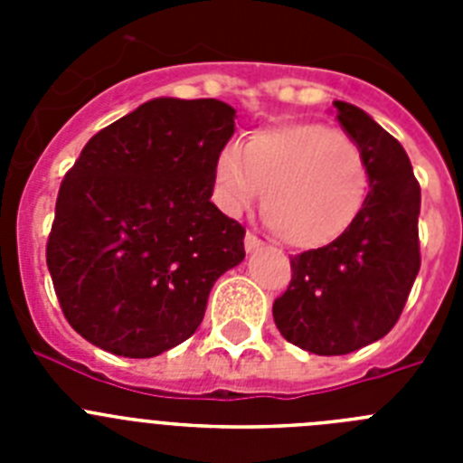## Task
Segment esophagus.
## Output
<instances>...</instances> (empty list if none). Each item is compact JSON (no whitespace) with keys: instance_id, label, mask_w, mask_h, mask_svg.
I'll return each instance as SVG.
<instances>
[{"instance_id":"1","label":"esophagus","mask_w":463,"mask_h":463,"mask_svg":"<svg viewBox=\"0 0 463 463\" xmlns=\"http://www.w3.org/2000/svg\"><path fill=\"white\" fill-rule=\"evenodd\" d=\"M243 245H245V252H257V250H261V248H264V241L257 239L255 234H250V232H248V234H245V239H243Z\"/></svg>"}]
</instances>
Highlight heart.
<instances>
[{
    "instance_id": "obj_1",
    "label": "heart",
    "mask_w": 463,
    "mask_h": 463,
    "mask_svg": "<svg viewBox=\"0 0 463 463\" xmlns=\"http://www.w3.org/2000/svg\"><path fill=\"white\" fill-rule=\"evenodd\" d=\"M213 187L229 215L248 211L261 196L269 227L292 248L315 250L357 222L369 202L371 169L362 146L343 129L282 122L252 132L245 146H220Z\"/></svg>"
}]
</instances>
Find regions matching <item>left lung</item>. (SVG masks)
<instances>
[{
	"mask_svg": "<svg viewBox=\"0 0 463 463\" xmlns=\"http://www.w3.org/2000/svg\"><path fill=\"white\" fill-rule=\"evenodd\" d=\"M336 120L362 146L369 202L331 245L292 257V282L273 301L282 338L306 353H354L396 325L420 271V185L406 150L357 106L334 101Z\"/></svg>",
	"mask_w": 463,
	"mask_h": 463,
	"instance_id": "1",
	"label": "left lung"
}]
</instances>
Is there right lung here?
<instances>
[{
  "mask_svg": "<svg viewBox=\"0 0 463 463\" xmlns=\"http://www.w3.org/2000/svg\"><path fill=\"white\" fill-rule=\"evenodd\" d=\"M218 99L157 97L85 143L57 194L46 248L64 317L118 357H157L202 325L213 282L245 257V229L213 196L234 134Z\"/></svg>",
  "mask_w": 463,
  "mask_h": 463,
  "instance_id": "add662e5",
  "label": "right lung"
}]
</instances>
